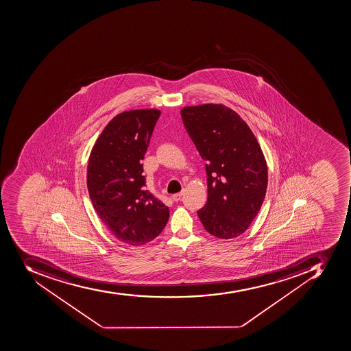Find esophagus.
Here are the masks:
<instances>
[{
  "label": "esophagus",
  "instance_id": "obj_1",
  "mask_svg": "<svg viewBox=\"0 0 351 351\" xmlns=\"http://www.w3.org/2000/svg\"><path fill=\"white\" fill-rule=\"evenodd\" d=\"M183 193H184V191L179 192V193H176L172 195V199H173V201H176V202H178V201H180V199H182Z\"/></svg>",
  "mask_w": 351,
  "mask_h": 351
}]
</instances>
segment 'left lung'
<instances>
[{
	"instance_id": "1",
	"label": "left lung",
	"mask_w": 351,
	"mask_h": 351,
	"mask_svg": "<svg viewBox=\"0 0 351 351\" xmlns=\"http://www.w3.org/2000/svg\"><path fill=\"white\" fill-rule=\"evenodd\" d=\"M183 125L206 161L208 202L197 211L208 233L234 239L260 211L267 188V165L245 121L217 104L184 107Z\"/></svg>"
}]
</instances>
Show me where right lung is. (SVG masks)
Wrapping results in <instances>:
<instances>
[{
	"label": "right lung",
	"mask_w": 351,
	"mask_h": 351,
	"mask_svg": "<svg viewBox=\"0 0 351 351\" xmlns=\"http://www.w3.org/2000/svg\"><path fill=\"white\" fill-rule=\"evenodd\" d=\"M159 117L157 109L117 114L100 134L88 160L93 206L109 231L129 245L152 242L169 219L168 206L145 188L141 163Z\"/></svg>",
	"instance_id": "obj_1"
}]
</instances>
